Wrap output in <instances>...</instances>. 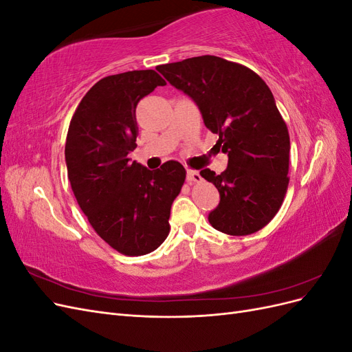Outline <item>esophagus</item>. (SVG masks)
<instances>
[{"mask_svg":"<svg viewBox=\"0 0 352 352\" xmlns=\"http://www.w3.org/2000/svg\"><path fill=\"white\" fill-rule=\"evenodd\" d=\"M186 180L189 184H199L202 177L201 175L197 172V170H188L186 172Z\"/></svg>","mask_w":352,"mask_h":352,"instance_id":"esophagus-1","label":"esophagus"}]
</instances>
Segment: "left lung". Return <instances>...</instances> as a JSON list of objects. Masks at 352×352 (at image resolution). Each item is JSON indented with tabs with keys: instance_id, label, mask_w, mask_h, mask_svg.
Here are the masks:
<instances>
[{
	"instance_id": "obj_1",
	"label": "left lung",
	"mask_w": 352,
	"mask_h": 352,
	"mask_svg": "<svg viewBox=\"0 0 352 352\" xmlns=\"http://www.w3.org/2000/svg\"><path fill=\"white\" fill-rule=\"evenodd\" d=\"M168 83L194 100L204 124L228 154L225 172L199 175L219 189L210 225L232 236L258 232L279 211L289 184V133L273 94L251 69L216 56L158 66Z\"/></svg>"
}]
</instances>
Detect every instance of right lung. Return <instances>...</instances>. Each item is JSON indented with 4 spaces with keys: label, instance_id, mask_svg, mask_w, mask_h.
Segmentation results:
<instances>
[{
    "label": "right lung",
    "instance_id": "obj_1",
    "mask_svg": "<svg viewBox=\"0 0 352 352\" xmlns=\"http://www.w3.org/2000/svg\"><path fill=\"white\" fill-rule=\"evenodd\" d=\"M166 80L155 70H133L98 80L69 126L66 164L72 190L91 226L124 255L157 250L184 186V166L170 160L148 170L127 157L136 148V105Z\"/></svg>",
    "mask_w": 352,
    "mask_h": 352
}]
</instances>
